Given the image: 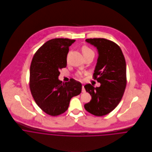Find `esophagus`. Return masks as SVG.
Listing matches in <instances>:
<instances>
[{
  "mask_svg": "<svg viewBox=\"0 0 152 152\" xmlns=\"http://www.w3.org/2000/svg\"><path fill=\"white\" fill-rule=\"evenodd\" d=\"M82 92H86V89H85V88H84V86H82Z\"/></svg>",
  "mask_w": 152,
  "mask_h": 152,
  "instance_id": "34e87169",
  "label": "esophagus"
}]
</instances>
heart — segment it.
Wrapping results in <instances>:
<instances>
[{
    "label": "heart",
    "instance_id": "obj_1",
    "mask_svg": "<svg viewBox=\"0 0 152 152\" xmlns=\"http://www.w3.org/2000/svg\"><path fill=\"white\" fill-rule=\"evenodd\" d=\"M81 51L82 53L84 55V56H87L89 55H92L94 57V51L90 48L89 47H88L87 45H83L81 48Z\"/></svg>",
    "mask_w": 152,
    "mask_h": 152
}]
</instances>
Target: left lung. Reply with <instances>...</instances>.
I'll list each match as a JSON object with an SVG mask.
<instances>
[{
  "label": "left lung",
  "mask_w": 152,
  "mask_h": 152,
  "mask_svg": "<svg viewBox=\"0 0 152 152\" xmlns=\"http://www.w3.org/2000/svg\"><path fill=\"white\" fill-rule=\"evenodd\" d=\"M86 42L98 51L93 78L101 86L95 88L90 84L84 86L92 98L84 108L95 116H102L112 112L122 98L127 83L126 61L120 47L115 42L102 38L87 39Z\"/></svg>",
  "instance_id": "8db88e82"
}]
</instances>
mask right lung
Returning <instances> with one entry per match:
<instances>
[{"label":"right lung","instance_id":"add662e5","mask_svg":"<svg viewBox=\"0 0 152 152\" xmlns=\"http://www.w3.org/2000/svg\"><path fill=\"white\" fill-rule=\"evenodd\" d=\"M75 40H50L35 53L30 68L29 87L37 105L47 114L56 116L68 108L71 99L81 92L82 84L73 78L65 83L58 79L66 66L69 47Z\"/></svg>","mask_w":152,"mask_h":152}]
</instances>
